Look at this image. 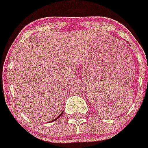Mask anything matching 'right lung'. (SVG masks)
Instances as JSON below:
<instances>
[{
    "label": "right lung",
    "mask_w": 148,
    "mask_h": 148,
    "mask_svg": "<svg viewBox=\"0 0 148 148\" xmlns=\"http://www.w3.org/2000/svg\"><path fill=\"white\" fill-rule=\"evenodd\" d=\"M62 113H63V112H62ZM62 113H61V114H60V115H59V116H58V117H56V118H55V120H53V121H51V122H53V121H56V120H57V119H58V118H59V117H60V116H61Z\"/></svg>",
    "instance_id": "add662e5"
}]
</instances>
